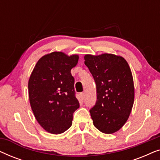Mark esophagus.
Returning <instances> with one entry per match:
<instances>
[{
  "instance_id": "obj_1",
  "label": "esophagus",
  "mask_w": 160,
  "mask_h": 160,
  "mask_svg": "<svg viewBox=\"0 0 160 160\" xmlns=\"http://www.w3.org/2000/svg\"><path fill=\"white\" fill-rule=\"evenodd\" d=\"M79 96H80V98H81V100H84V98H85V95H84V92H81L79 94Z\"/></svg>"
}]
</instances>
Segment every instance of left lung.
Wrapping results in <instances>:
<instances>
[{
    "instance_id": "8db88e82",
    "label": "left lung",
    "mask_w": 160,
    "mask_h": 160,
    "mask_svg": "<svg viewBox=\"0 0 160 160\" xmlns=\"http://www.w3.org/2000/svg\"><path fill=\"white\" fill-rule=\"evenodd\" d=\"M84 60L97 89V101L89 110L93 124L111 134L122 128L132 110L135 89L131 70L122 57L114 54H87Z\"/></svg>"
}]
</instances>
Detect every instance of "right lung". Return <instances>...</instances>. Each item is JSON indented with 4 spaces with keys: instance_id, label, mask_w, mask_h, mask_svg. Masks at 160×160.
<instances>
[{
    "instance_id": "right-lung-1",
    "label": "right lung",
    "mask_w": 160,
    "mask_h": 160,
    "mask_svg": "<svg viewBox=\"0 0 160 160\" xmlns=\"http://www.w3.org/2000/svg\"><path fill=\"white\" fill-rule=\"evenodd\" d=\"M78 56L54 52L36 63L28 82L30 103L35 117L46 131L64 132L72 125L73 114L79 107L71 70Z\"/></svg>"
}]
</instances>
